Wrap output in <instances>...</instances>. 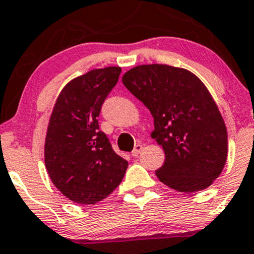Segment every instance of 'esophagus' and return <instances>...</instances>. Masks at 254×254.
<instances>
[{"instance_id":"esophagus-1","label":"esophagus","mask_w":254,"mask_h":254,"mask_svg":"<svg viewBox=\"0 0 254 254\" xmlns=\"http://www.w3.org/2000/svg\"><path fill=\"white\" fill-rule=\"evenodd\" d=\"M143 149V145L142 144H137L134 146V149H133L132 151V156H138L140 154V151H142Z\"/></svg>"}]
</instances>
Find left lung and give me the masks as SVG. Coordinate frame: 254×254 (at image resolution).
Here are the masks:
<instances>
[{"mask_svg":"<svg viewBox=\"0 0 254 254\" xmlns=\"http://www.w3.org/2000/svg\"><path fill=\"white\" fill-rule=\"evenodd\" d=\"M122 83L154 117L150 137L165 153L158 179L179 192L208 188L226 163L227 130L204 83L190 70L163 64L133 67Z\"/></svg>","mask_w":254,"mask_h":254,"instance_id":"1","label":"left lung"}]
</instances>
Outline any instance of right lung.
<instances>
[{
	"instance_id": "right-lung-1",
	"label": "right lung",
	"mask_w": 254,
	"mask_h": 254,
	"mask_svg": "<svg viewBox=\"0 0 254 254\" xmlns=\"http://www.w3.org/2000/svg\"><path fill=\"white\" fill-rule=\"evenodd\" d=\"M121 67L91 69L59 94L46 130L44 158L55 187L69 200L95 204L121 184L128 166L99 129L98 117Z\"/></svg>"
}]
</instances>
